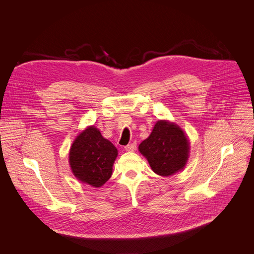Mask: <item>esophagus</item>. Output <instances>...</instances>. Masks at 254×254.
<instances>
[{
	"instance_id": "1",
	"label": "esophagus",
	"mask_w": 254,
	"mask_h": 254,
	"mask_svg": "<svg viewBox=\"0 0 254 254\" xmlns=\"http://www.w3.org/2000/svg\"><path fill=\"white\" fill-rule=\"evenodd\" d=\"M136 149V143L135 142H132L130 144H127V146L125 147V150L127 152H134Z\"/></svg>"
}]
</instances>
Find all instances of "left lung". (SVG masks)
<instances>
[{
  "label": "left lung",
  "instance_id": "8db88e82",
  "mask_svg": "<svg viewBox=\"0 0 254 254\" xmlns=\"http://www.w3.org/2000/svg\"><path fill=\"white\" fill-rule=\"evenodd\" d=\"M190 148L189 137L182 127L175 122L160 120L140 142L138 151L156 174L170 177L186 167Z\"/></svg>",
  "mask_w": 254,
  "mask_h": 254
}]
</instances>
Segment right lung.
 Returning <instances> with one entry per match:
<instances>
[{
	"label": "right lung",
	"mask_w": 254,
	"mask_h": 254,
	"mask_svg": "<svg viewBox=\"0 0 254 254\" xmlns=\"http://www.w3.org/2000/svg\"><path fill=\"white\" fill-rule=\"evenodd\" d=\"M119 155L112 141L103 137L94 126L82 129L69 150V166L72 174L81 183L100 188L113 174Z\"/></svg>",
	"instance_id": "1"
}]
</instances>
